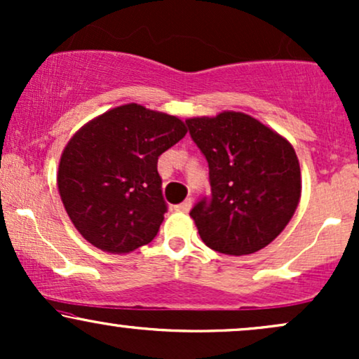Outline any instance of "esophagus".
<instances>
[{"instance_id":"obj_1","label":"esophagus","mask_w":359,"mask_h":359,"mask_svg":"<svg viewBox=\"0 0 359 359\" xmlns=\"http://www.w3.org/2000/svg\"><path fill=\"white\" fill-rule=\"evenodd\" d=\"M191 208H192V201H191V199H185L182 204L175 205V211H179V212H189V211H191Z\"/></svg>"}]
</instances>
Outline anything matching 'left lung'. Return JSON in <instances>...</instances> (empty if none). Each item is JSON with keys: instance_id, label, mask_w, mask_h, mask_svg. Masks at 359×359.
I'll return each mask as SVG.
<instances>
[{"instance_id": "left-lung-1", "label": "left lung", "mask_w": 359, "mask_h": 359, "mask_svg": "<svg viewBox=\"0 0 359 359\" xmlns=\"http://www.w3.org/2000/svg\"><path fill=\"white\" fill-rule=\"evenodd\" d=\"M209 163L211 201L191 217L209 248L241 257L270 245L302 192L297 154L287 138L240 111L185 119Z\"/></svg>"}]
</instances>
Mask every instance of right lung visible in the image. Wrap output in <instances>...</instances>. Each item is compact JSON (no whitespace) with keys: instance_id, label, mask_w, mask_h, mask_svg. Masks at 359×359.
Returning a JSON list of instances; mask_svg holds the SVG:
<instances>
[{"instance_id":"1","label":"right lung","mask_w":359,"mask_h":359,"mask_svg":"<svg viewBox=\"0 0 359 359\" xmlns=\"http://www.w3.org/2000/svg\"><path fill=\"white\" fill-rule=\"evenodd\" d=\"M187 133L180 118L130 102L93 118L60 155L57 187L72 224L106 253H131L167 211L156 162Z\"/></svg>"}]
</instances>
